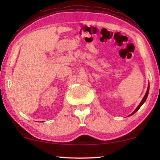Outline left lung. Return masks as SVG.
Returning a JSON list of instances; mask_svg holds the SVG:
<instances>
[{
    "mask_svg": "<svg viewBox=\"0 0 160 160\" xmlns=\"http://www.w3.org/2000/svg\"><path fill=\"white\" fill-rule=\"evenodd\" d=\"M148 93H149V86H148V90H147V92H146V93H145V96H144V97H143L142 98V101H141V102L140 103V104L138 105V107L136 108V109H135V110L133 112H132L131 114H130L129 116H131V115H132V114H134V113L137 112L138 110L140 108V107L142 106V105L144 104V102H145V100H146V99H147V97H148Z\"/></svg>",
    "mask_w": 160,
    "mask_h": 160,
    "instance_id": "8db88e82",
    "label": "left lung"
}]
</instances>
